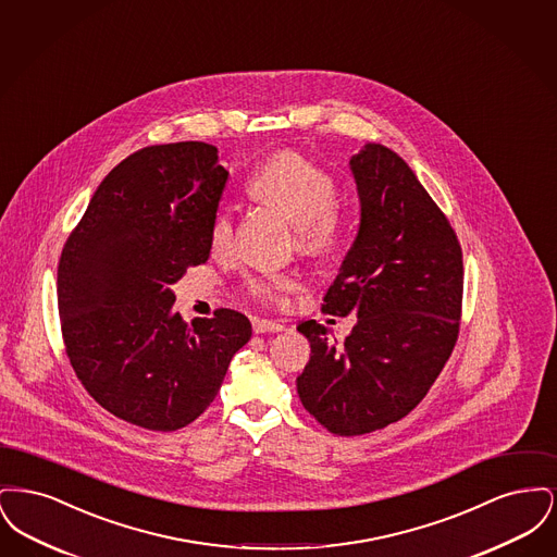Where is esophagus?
<instances>
[{
  "label": "esophagus",
  "mask_w": 557,
  "mask_h": 557,
  "mask_svg": "<svg viewBox=\"0 0 557 557\" xmlns=\"http://www.w3.org/2000/svg\"><path fill=\"white\" fill-rule=\"evenodd\" d=\"M252 330H255V334H267V332H282L284 325L280 321H271V319H255Z\"/></svg>",
  "instance_id": "1"
}]
</instances>
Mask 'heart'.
<instances>
[{
	"label": "heart",
	"mask_w": 557,
	"mask_h": 557,
	"mask_svg": "<svg viewBox=\"0 0 557 557\" xmlns=\"http://www.w3.org/2000/svg\"><path fill=\"white\" fill-rule=\"evenodd\" d=\"M250 194L282 212L296 225V242L307 255H327L341 239L336 180L313 160L282 150L252 173ZM236 238L234 214L223 207L212 214L209 244L212 252H227ZM246 290L267 302H284L298 288V275L288 271H259L246 277Z\"/></svg>",
	"instance_id": "heart-1"
}]
</instances>
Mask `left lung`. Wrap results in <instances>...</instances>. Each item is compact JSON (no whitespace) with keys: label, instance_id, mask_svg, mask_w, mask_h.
I'll use <instances>...</instances> for the list:
<instances>
[{"label":"left lung","instance_id":"left-lung-1","mask_svg":"<svg viewBox=\"0 0 557 557\" xmlns=\"http://www.w3.org/2000/svg\"><path fill=\"white\" fill-rule=\"evenodd\" d=\"M350 171L359 232L321 309L357 323L345 343L315 319L298 325L311 343L298 397L338 436L386 428L418 407L449 361L463 296L459 239L409 164L366 144Z\"/></svg>","mask_w":557,"mask_h":557}]
</instances>
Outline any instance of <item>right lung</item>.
<instances>
[{
  "label": "right lung",
  "instance_id": "add662e5",
  "mask_svg": "<svg viewBox=\"0 0 557 557\" xmlns=\"http://www.w3.org/2000/svg\"><path fill=\"white\" fill-rule=\"evenodd\" d=\"M205 141L148 146L91 196L58 263V313L85 391L129 424L173 432L211 405L252 325L232 309L187 325L173 311L187 267L209 261L227 171Z\"/></svg>",
  "mask_w": 557,
  "mask_h": 557
}]
</instances>
